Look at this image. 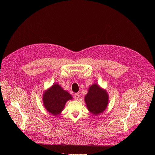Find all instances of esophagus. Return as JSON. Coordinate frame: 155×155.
<instances>
[{
    "label": "esophagus",
    "mask_w": 155,
    "mask_h": 155,
    "mask_svg": "<svg viewBox=\"0 0 155 155\" xmlns=\"http://www.w3.org/2000/svg\"><path fill=\"white\" fill-rule=\"evenodd\" d=\"M79 97H80V93H75L74 94V98L76 100H78L79 99Z\"/></svg>",
    "instance_id": "34e87169"
}]
</instances>
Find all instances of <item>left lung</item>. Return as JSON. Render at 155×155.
I'll return each mask as SVG.
<instances>
[{"label":"left lung","instance_id":"obj_1","mask_svg":"<svg viewBox=\"0 0 155 155\" xmlns=\"http://www.w3.org/2000/svg\"><path fill=\"white\" fill-rule=\"evenodd\" d=\"M108 100L109 96L106 91L95 84L89 87L88 92L85 97L88 109L95 115L102 113L106 109Z\"/></svg>","mask_w":155,"mask_h":155}]
</instances>
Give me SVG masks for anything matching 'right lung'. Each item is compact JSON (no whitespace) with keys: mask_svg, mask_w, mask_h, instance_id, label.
Wrapping results in <instances>:
<instances>
[{"mask_svg":"<svg viewBox=\"0 0 155 155\" xmlns=\"http://www.w3.org/2000/svg\"><path fill=\"white\" fill-rule=\"evenodd\" d=\"M72 98L69 93L58 84H54L45 92L43 102L47 110L53 115L57 116L63 111L67 101Z\"/></svg>","mask_w":155,"mask_h":155,"instance_id":"obj_1","label":"right lung"}]
</instances>
